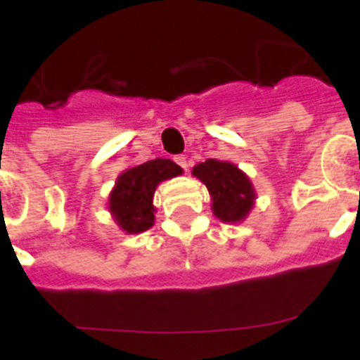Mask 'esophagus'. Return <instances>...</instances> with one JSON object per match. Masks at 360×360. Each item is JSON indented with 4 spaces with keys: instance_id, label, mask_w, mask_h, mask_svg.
Returning <instances> with one entry per match:
<instances>
[{
    "instance_id": "34e87169",
    "label": "esophagus",
    "mask_w": 360,
    "mask_h": 360,
    "mask_svg": "<svg viewBox=\"0 0 360 360\" xmlns=\"http://www.w3.org/2000/svg\"><path fill=\"white\" fill-rule=\"evenodd\" d=\"M174 162H176L178 165H180V167H182L184 171H187V157L186 155H178V157H174Z\"/></svg>"
}]
</instances>
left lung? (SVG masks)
<instances>
[{
	"label": "left lung",
	"instance_id": "8db88e82",
	"mask_svg": "<svg viewBox=\"0 0 360 360\" xmlns=\"http://www.w3.org/2000/svg\"><path fill=\"white\" fill-rule=\"evenodd\" d=\"M212 196V211L221 221H240L249 214L254 203L252 184L236 165L214 158L202 162L193 169Z\"/></svg>",
	"mask_w": 360,
	"mask_h": 360
}]
</instances>
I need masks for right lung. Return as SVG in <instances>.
I'll use <instances>...</instances> for the list:
<instances>
[{
  "mask_svg": "<svg viewBox=\"0 0 360 360\" xmlns=\"http://www.w3.org/2000/svg\"><path fill=\"white\" fill-rule=\"evenodd\" d=\"M182 174V167L167 158H157L124 171L110 195V211L120 229L129 234L148 231L155 221L153 195L158 184Z\"/></svg>",
  "mask_w": 360,
  "mask_h": 360,
  "instance_id": "obj_1",
  "label": "right lung"
}]
</instances>
